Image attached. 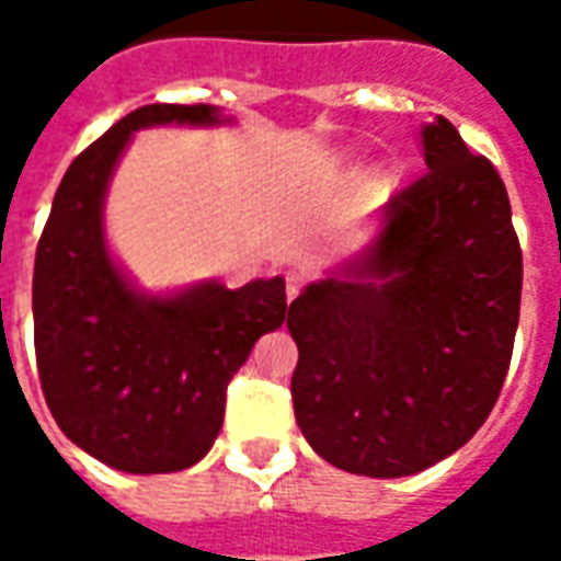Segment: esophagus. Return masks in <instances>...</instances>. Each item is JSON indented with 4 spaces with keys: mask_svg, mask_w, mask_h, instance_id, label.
I'll list each match as a JSON object with an SVG mask.
<instances>
[{
    "mask_svg": "<svg viewBox=\"0 0 561 561\" xmlns=\"http://www.w3.org/2000/svg\"><path fill=\"white\" fill-rule=\"evenodd\" d=\"M300 288H304V276H300L297 270H291V273L285 276V294H288V300H294V297L300 294Z\"/></svg>",
    "mask_w": 561,
    "mask_h": 561,
    "instance_id": "1",
    "label": "esophagus"
}]
</instances>
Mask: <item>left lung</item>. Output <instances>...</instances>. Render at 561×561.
I'll return each instance as SVG.
<instances>
[{
	"instance_id": "8db88e82",
	"label": "left lung",
	"mask_w": 561,
	"mask_h": 561,
	"mask_svg": "<svg viewBox=\"0 0 561 561\" xmlns=\"http://www.w3.org/2000/svg\"><path fill=\"white\" fill-rule=\"evenodd\" d=\"M430 171L390 197L376 243L288 309L294 417L330 466L405 478L493 412L514 352L523 252L505 183L445 116Z\"/></svg>"
}]
</instances>
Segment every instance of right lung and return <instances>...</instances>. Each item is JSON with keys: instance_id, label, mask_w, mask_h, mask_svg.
I'll list each match as a JSON object with an SVG mask.
<instances>
[{"instance_id": "obj_1", "label": "right lung", "mask_w": 561, "mask_h": 561, "mask_svg": "<svg viewBox=\"0 0 561 561\" xmlns=\"http://www.w3.org/2000/svg\"><path fill=\"white\" fill-rule=\"evenodd\" d=\"M219 126L213 104H147L71 161L44 225L35 276V360L59 430L131 474L204 459L225 417V390L264 333L282 328L285 279L228 291L201 282L140 294L104 243L107 183L131 135L147 126Z\"/></svg>"}]
</instances>
